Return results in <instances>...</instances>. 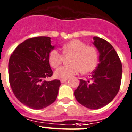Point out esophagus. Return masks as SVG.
I'll use <instances>...</instances> for the list:
<instances>
[{"label": "esophagus", "mask_w": 132, "mask_h": 132, "mask_svg": "<svg viewBox=\"0 0 132 132\" xmlns=\"http://www.w3.org/2000/svg\"><path fill=\"white\" fill-rule=\"evenodd\" d=\"M68 79H60V82L61 83H64L66 82V81H67Z\"/></svg>", "instance_id": "obj_1"}]
</instances>
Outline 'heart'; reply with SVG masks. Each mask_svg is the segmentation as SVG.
Listing matches in <instances>:
<instances>
[{
    "label": "heart",
    "instance_id": "obj_1",
    "mask_svg": "<svg viewBox=\"0 0 132 132\" xmlns=\"http://www.w3.org/2000/svg\"><path fill=\"white\" fill-rule=\"evenodd\" d=\"M62 52L65 55L72 54V64L62 66L55 71V76L59 79H68L79 73L92 72L96 68L98 60V53L94 47L87 46L79 40H72L64 44ZM49 62L52 67L56 68L62 63L63 55L57 50H52L49 54Z\"/></svg>",
    "mask_w": 132,
    "mask_h": 132
}]
</instances>
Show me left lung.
Masks as SVG:
<instances>
[{
	"label": "left lung",
	"instance_id": "8db88e82",
	"mask_svg": "<svg viewBox=\"0 0 132 132\" xmlns=\"http://www.w3.org/2000/svg\"><path fill=\"white\" fill-rule=\"evenodd\" d=\"M93 43L99 53V63L87 81L80 79L74 91L76 100L90 109L106 106L113 100L120 89L122 63L111 44L98 37Z\"/></svg>",
	"mask_w": 132,
	"mask_h": 132
}]
</instances>
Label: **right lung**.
I'll return each instance as SVG.
<instances>
[{"instance_id": "add662e5", "label": "right lung", "mask_w": 132, "mask_h": 132, "mask_svg": "<svg viewBox=\"0 0 132 132\" xmlns=\"http://www.w3.org/2000/svg\"><path fill=\"white\" fill-rule=\"evenodd\" d=\"M54 46L49 37H36L20 44L8 62V76L14 95L33 109H42L56 99L60 81L52 76L49 54Z\"/></svg>"}]
</instances>
